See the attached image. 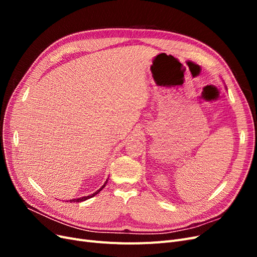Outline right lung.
I'll use <instances>...</instances> for the list:
<instances>
[{
	"label": "right lung",
	"instance_id": "add662e5",
	"mask_svg": "<svg viewBox=\"0 0 257 257\" xmlns=\"http://www.w3.org/2000/svg\"><path fill=\"white\" fill-rule=\"evenodd\" d=\"M107 181H108V180H106V182L104 183V185L102 186V188H100L99 190H97L96 192H94V193H93V194H91V195H88V196H83V197H79V198L69 199V201H71V203H81V201H84V200H87V199H89V198H91V197H93V196H95L96 194H98L100 191H102V190L104 189V186L107 184Z\"/></svg>",
	"mask_w": 257,
	"mask_h": 257
}]
</instances>
